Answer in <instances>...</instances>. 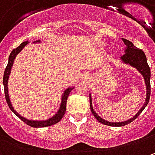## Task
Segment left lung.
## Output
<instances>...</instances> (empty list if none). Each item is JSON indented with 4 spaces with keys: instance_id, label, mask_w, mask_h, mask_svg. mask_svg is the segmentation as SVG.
I'll return each mask as SVG.
<instances>
[{
    "instance_id": "1",
    "label": "left lung",
    "mask_w": 155,
    "mask_h": 155,
    "mask_svg": "<svg viewBox=\"0 0 155 155\" xmlns=\"http://www.w3.org/2000/svg\"><path fill=\"white\" fill-rule=\"evenodd\" d=\"M122 41L124 42V44L126 45V49H125V54H123L120 59L122 62L126 64L131 65L134 68L137 69V71L140 72V74L143 76L144 78V81H145V84H146V100L145 103L143 104V106L135 115H134L132 118L128 119L127 121L124 122H111L105 121L95 112V110H93L92 107V99H91V95L90 94V105H91V110L93 116L96 117V119L103 123L104 125H108V126H112V127H122L124 125H127L131 122H133L134 119L137 118V116H139L140 113L142 112V110L146 108V106L149 102V98H150V93H151V85H150V76H151V71H150V68L148 66V64L147 62V58L144 51H142L140 49L137 48L136 46H134V44L132 42H130L129 40L126 39H122Z\"/></svg>"
}]
</instances>
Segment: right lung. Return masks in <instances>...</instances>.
<instances>
[{"label":"right lung","mask_w":155,"mask_h":155,"mask_svg":"<svg viewBox=\"0 0 155 155\" xmlns=\"http://www.w3.org/2000/svg\"><path fill=\"white\" fill-rule=\"evenodd\" d=\"M40 40H37V41H34L33 43H39ZM28 40L27 41H24L23 43H21V45H19L17 48L14 49L13 51H11L10 55L8 58V65L5 69V71H4V76H3V85H4V92H5V97H6V101L8 104L10 110H12L14 113H15L16 116H18L21 120H22L25 123H27V125L33 127V128H43V127H48V126H51L53 124H56L57 122H58L61 119L63 118V116L65 113V110H66V101L68 98V96L70 92L74 89V87H69L68 89H66L62 95V98H61V104H60V107H59V110H58L56 114L53 116H51V118L47 119V120H43V121H33V120H28L26 119L25 117L21 116L18 112H16V110L13 108L11 102H10V99H9L8 96V81L9 78V75L11 72V69L12 66L14 64V61L15 59V57L17 56L21 51L22 49L28 44Z\"/></svg>","instance_id":"add662e5"}]
</instances>
